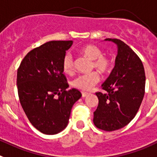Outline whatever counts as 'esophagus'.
I'll return each mask as SVG.
<instances>
[{
    "label": "esophagus",
    "instance_id": "esophagus-1",
    "mask_svg": "<svg viewBox=\"0 0 157 157\" xmlns=\"http://www.w3.org/2000/svg\"><path fill=\"white\" fill-rule=\"evenodd\" d=\"M82 97H86L87 95H89V93H88V92H82Z\"/></svg>",
    "mask_w": 157,
    "mask_h": 157
}]
</instances>
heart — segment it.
Returning <instances> with one entry per match:
<instances>
[{
    "instance_id": "1",
    "label": "heart",
    "mask_w": 157,
    "mask_h": 157,
    "mask_svg": "<svg viewBox=\"0 0 157 157\" xmlns=\"http://www.w3.org/2000/svg\"><path fill=\"white\" fill-rule=\"evenodd\" d=\"M81 55L86 57L92 61L91 68H95L99 73L104 74L107 73L111 66V61L107 56L102 54V50L99 47L93 44H87L81 46L78 50ZM63 72L66 74H71L74 70V62L70 54L64 56L62 63ZM99 77L97 73H87L80 75L72 81V85L76 88L82 91H89L99 82Z\"/></svg>"
}]
</instances>
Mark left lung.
Here are the masks:
<instances>
[{"instance_id": "left-lung-1", "label": "left lung", "mask_w": 157, "mask_h": 157, "mask_svg": "<svg viewBox=\"0 0 157 157\" xmlns=\"http://www.w3.org/2000/svg\"><path fill=\"white\" fill-rule=\"evenodd\" d=\"M105 40L117 45L118 54L114 69L102 84L106 92L95 93L99 104L93 122L99 129L114 131L135 117L144 95L145 74L141 59L128 45L117 39Z\"/></svg>"}]
</instances>
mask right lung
<instances>
[{
  "mask_svg": "<svg viewBox=\"0 0 157 157\" xmlns=\"http://www.w3.org/2000/svg\"><path fill=\"white\" fill-rule=\"evenodd\" d=\"M73 41H50L31 50L17 71L20 102L34 126L45 134H56L67 126L73 104L81 97L69 84L62 63Z\"/></svg>",
  "mask_w": 157,
  "mask_h": 157,
  "instance_id": "1",
  "label": "right lung"
}]
</instances>
